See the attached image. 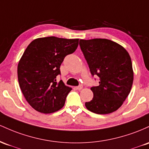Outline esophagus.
<instances>
[{"label": "esophagus", "mask_w": 149, "mask_h": 149, "mask_svg": "<svg viewBox=\"0 0 149 149\" xmlns=\"http://www.w3.org/2000/svg\"><path fill=\"white\" fill-rule=\"evenodd\" d=\"M82 87H83L82 85H79V86H76V88L77 90H81V88H82Z\"/></svg>", "instance_id": "34e87169"}]
</instances>
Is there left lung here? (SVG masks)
<instances>
[{
    "label": "left lung",
    "mask_w": 149,
    "mask_h": 149,
    "mask_svg": "<svg viewBox=\"0 0 149 149\" xmlns=\"http://www.w3.org/2000/svg\"><path fill=\"white\" fill-rule=\"evenodd\" d=\"M79 46L92 76L99 77V85L91 90L93 97L86 102L88 111L109 114L123 105L132 86L134 73L127 51L106 38L79 40Z\"/></svg>",
    "instance_id": "1"
}]
</instances>
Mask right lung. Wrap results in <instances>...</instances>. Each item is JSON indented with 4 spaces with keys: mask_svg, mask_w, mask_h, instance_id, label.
Instances as JSON below:
<instances>
[{
    "mask_svg": "<svg viewBox=\"0 0 149 149\" xmlns=\"http://www.w3.org/2000/svg\"><path fill=\"white\" fill-rule=\"evenodd\" d=\"M79 39L49 36L29 43L17 67L19 87L26 101L40 113H52L65 105L72 90L56 77L65 58L76 51Z\"/></svg>",
    "mask_w": 149,
    "mask_h": 149,
    "instance_id": "right-lung-1",
    "label": "right lung"
}]
</instances>
